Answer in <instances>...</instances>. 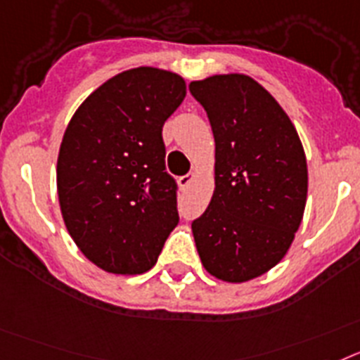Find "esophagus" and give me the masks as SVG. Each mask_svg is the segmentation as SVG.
I'll return each instance as SVG.
<instances>
[{"mask_svg":"<svg viewBox=\"0 0 360 360\" xmlns=\"http://www.w3.org/2000/svg\"><path fill=\"white\" fill-rule=\"evenodd\" d=\"M193 181V174H186V176H181L179 177V184H181V188H188L190 183Z\"/></svg>","mask_w":360,"mask_h":360,"instance_id":"esophagus-1","label":"esophagus"}]
</instances>
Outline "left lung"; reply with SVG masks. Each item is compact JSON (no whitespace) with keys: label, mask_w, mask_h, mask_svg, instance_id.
Masks as SVG:
<instances>
[{"label":"left lung","mask_w":360,"mask_h":360,"mask_svg":"<svg viewBox=\"0 0 360 360\" xmlns=\"http://www.w3.org/2000/svg\"><path fill=\"white\" fill-rule=\"evenodd\" d=\"M215 139V190L192 223L202 266L245 283L286 255L304 214L308 168L286 112L243 74L192 81Z\"/></svg>","instance_id":"left-lung-1"}]
</instances>
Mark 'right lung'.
I'll return each instance as SVG.
<instances>
[{"instance_id": "right-lung-1", "label": "right lung", "mask_w": 360, "mask_h": 360, "mask_svg": "<svg viewBox=\"0 0 360 360\" xmlns=\"http://www.w3.org/2000/svg\"><path fill=\"white\" fill-rule=\"evenodd\" d=\"M184 96L177 74L132 68L90 94L65 130L58 158L61 214L81 252L103 270H150L179 223L162 124Z\"/></svg>"}]
</instances>
